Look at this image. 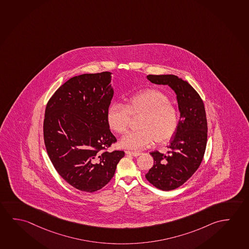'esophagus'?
I'll list each match as a JSON object with an SVG mask.
<instances>
[{"label": "esophagus", "mask_w": 249, "mask_h": 249, "mask_svg": "<svg viewBox=\"0 0 249 249\" xmlns=\"http://www.w3.org/2000/svg\"><path fill=\"white\" fill-rule=\"evenodd\" d=\"M125 154L129 155V156H132V157H135V158H137L138 156H140V152H135V151H130V150H126L125 151Z\"/></svg>", "instance_id": "esophagus-1"}]
</instances>
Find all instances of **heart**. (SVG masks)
Masks as SVG:
<instances>
[{
  "label": "heart",
  "instance_id": "1",
  "mask_svg": "<svg viewBox=\"0 0 249 249\" xmlns=\"http://www.w3.org/2000/svg\"><path fill=\"white\" fill-rule=\"evenodd\" d=\"M132 115H141V130L129 131L120 140L128 150L145 149L155 139L165 142L175 134L178 125L176 107L165 94L157 90H146L131 96L127 106L113 103L107 110V120L111 130L123 133L128 129Z\"/></svg>",
  "mask_w": 249,
  "mask_h": 249
}]
</instances>
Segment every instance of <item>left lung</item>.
<instances>
[{
  "instance_id": "1",
  "label": "left lung",
  "mask_w": 249,
  "mask_h": 249,
  "mask_svg": "<svg viewBox=\"0 0 249 249\" xmlns=\"http://www.w3.org/2000/svg\"><path fill=\"white\" fill-rule=\"evenodd\" d=\"M147 79L151 83L169 86L177 95L180 120L167 146L168 154L150 152L154 164L145 175L155 187L169 191L182 185L201 164L208 138L205 108L196 91L178 76L148 75Z\"/></svg>"
}]
</instances>
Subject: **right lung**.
<instances>
[{"instance_id": "1", "label": "right lung", "mask_w": 249, "mask_h": 249, "mask_svg": "<svg viewBox=\"0 0 249 249\" xmlns=\"http://www.w3.org/2000/svg\"><path fill=\"white\" fill-rule=\"evenodd\" d=\"M111 72L71 78L49 99L43 124L48 157L70 185L94 192L111 181L124 152L107 151L117 142L107 120L114 94Z\"/></svg>"}]
</instances>
